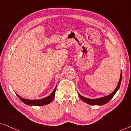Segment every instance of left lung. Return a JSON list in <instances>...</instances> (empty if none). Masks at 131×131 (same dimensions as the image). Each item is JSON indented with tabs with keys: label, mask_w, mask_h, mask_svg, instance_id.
Returning a JSON list of instances; mask_svg holds the SVG:
<instances>
[{
	"label": "left lung",
	"mask_w": 131,
	"mask_h": 131,
	"mask_svg": "<svg viewBox=\"0 0 131 131\" xmlns=\"http://www.w3.org/2000/svg\"><path fill=\"white\" fill-rule=\"evenodd\" d=\"M121 81H122V72L121 74H120V79H119V81H118V83L117 84V86L116 88L115 89V90L112 92V93H110L108 95L105 96L99 97V98H96V99H90V98H88V97H86L84 96H83L81 95L79 93H78V95H79L80 98H81L84 102H86V103L88 104H90V105H104V104H107V102H108L109 101L113 98V97L114 96V95L116 94V92H117V90L120 88Z\"/></svg>",
	"instance_id": "left-lung-1"
}]
</instances>
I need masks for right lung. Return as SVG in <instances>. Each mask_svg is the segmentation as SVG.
<instances>
[{
	"label": "right lung",
	"mask_w": 131,
	"mask_h": 131,
	"mask_svg": "<svg viewBox=\"0 0 131 131\" xmlns=\"http://www.w3.org/2000/svg\"><path fill=\"white\" fill-rule=\"evenodd\" d=\"M57 88V84L56 86L54 89L53 90V92H51V93L50 95H48V96L44 97L42 99H24L20 96L18 94L16 93L17 96L18 97V98L22 101L23 102L24 104H26V105H30V106H43L45 105H47V104H50L52 101L53 100L54 97L55 96V92Z\"/></svg>",
	"instance_id": "obj_1"
}]
</instances>
